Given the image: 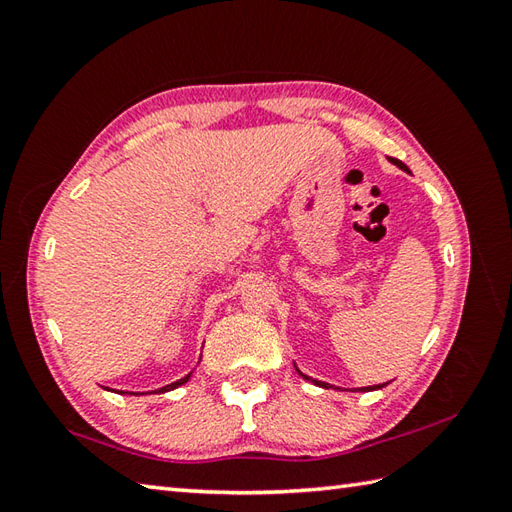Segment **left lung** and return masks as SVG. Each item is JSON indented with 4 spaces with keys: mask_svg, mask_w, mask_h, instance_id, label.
Wrapping results in <instances>:
<instances>
[{
    "mask_svg": "<svg viewBox=\"0 0 512 512\" xmlns=\"http://www.w3.org/2000/svg\"><path fill=\"white\" fill-rule=\"evenodd\" d=\"M389 160H391V162H394V165H396V167H400L402 171H407V173H411V171L407 169V165H405V162H400V160H396V158H389ZM297 372H299V369H297ZM299 374H301V372H299ZM301 376H303V378H306V380H312V378H310V376H306V374H301ZM312 383H314V385H319V387H328V383H321V380H312ZM385 385H387V383H385ZM385 385H376V387H365V389H380V387H385ZM365 389H361V391H365Z\"/></svg>",
    "mask_w": 512,
    "mask_h": 512,
    "instance_id": "1",
    "label": "left lung"
}]
</instances>
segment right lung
Returning <instances> with one entry per match:
<instances>
[{
    "label": "right lung",
    "mask_w": 512,
    "mask_h": 512,
    "mask_svg": "<svg viewBox=\"0 0 512 512\" xmlns=\"http://www.w3.org/2000/svg\"><path fill=\"white\" fill-rule=\"evenodd\" d=\"M189 378H191V374H187V376H184V378L176 380V383H171V385H167V387H160V389H156V391H158V394H165V391H171V389H176V387L184 385V383H187ZM123 394H127V391H123ZM134 396H140V394H134Z\"/></svg>",
    "instance_id": "add662e5"
}]
</instances>
